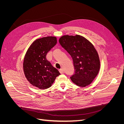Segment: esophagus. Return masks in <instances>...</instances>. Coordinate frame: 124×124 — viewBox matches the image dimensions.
<instances>
[{
	"label": "esophagus",
	"instance_id": "obj_1",
	"mask_svg": "<svg viewBox=\"0 0 124 124\" xmlns=\"http://www.w3.org/2000/svg\"><path fill=\"white\" fill-rule=\"evenodd\" d=\"M59 72L61 73V74H62L63 73V70L62 69H60L59 70Z\"/></svg>",
	"mask_w": 124,
	"mask_h": 124
}]
</instances>
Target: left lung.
Here are the masks:
<instances>
[{
	"label": "left lung",
	"instance_id": "left-lung-1",
	"mask_svg": "<svg viewBox=\"0 0 124 124\" xmlns=\"http://www.w3.org/2000/svg\"><path fill=\"white\" fill-rule=\"evenodd\" d=\"M59 42L73 60L75 73L70 77L71 81L82 87L91 84L100 68L99 55L93 44L78 35H64L59 38Z\"/></svg>",
	"mask_w": 124,
	"mask_h": 124
}]
</instances>
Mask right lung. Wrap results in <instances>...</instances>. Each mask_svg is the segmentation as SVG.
I'll return each instance as SVG.
<instances>
[{
  "label": "right lung",
  "instance_id": "obj_1",
  "mask_svg": "<svg viewBox=\"0 0 124 124\" xmlns=\"http://www.w3.org/2000/svg\"><path fill=\"white\" fill-rule=\"evenodd\" d=\"M57 43L55 37L48 36L36 39L26 52L23 70L27 81L40 89L50 87L61 73L47 61V52Z\"/></svg>",
  "mask_w": 124,
  "mask_h": 124
}]
</instances>
